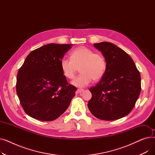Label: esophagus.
I'll return each mask as SVG.
<instances>
[{
    "instance_id": "obj_1",
    "label": "esophagus",
    "mask_w": 155,
    "mask_h": 155,
    "mask_svg": "<svg viewBox=\"0 0 155 155\" xmlns=\"http://www.w3.org/2000/svg\"><path fill=\"white\" fill-rule=\"evenodd\" d=\"M77 92L78 93H82L83 92H84V89H82V88H78Z\"/></svg>"
}]
</instances>
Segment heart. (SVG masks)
Segmentation results:
<instances>
[{"instance_id": "heart-1", "label": "heart", "mask_w": 155, "mask_h": 155, "mask_svg": "<svg viewBox=\"0 0 155 155\" xmlns=\"http://www.w3.org/2000/svg\"><path fill=\"white\" fill-rule=\"evenodd\" d=\"M60 67L63 75L70 80L75 77L79 68L81 73L71 84L78 87H84L90 84L92 80L98 81L104 77L107 63L102 54L81 46L72 51L70 58H63L61 60Z\"/></svg>"}]
</instances>
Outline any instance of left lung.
Returning a JSON list of instances; mask_svg holds the SVG:
<instances>
[{
	"label": "left lung",
	"instance_id": "obj_1",
	"mask_svg": "<svg viewBox=\"0 0 155 155\" xmlns=\"http://www.w3.org/2000/svg\"><path fill=\"white\" fill-rule=\"evenodd\" d=\"M106 60L105 74L90 88L92 98L88 107L99 119L113 120L131 112L141 92V75L127 53L109 42L94 44Z\"/></svg>",
	"mask_w": 155,
	"mask_h": 155
}]
</instances>
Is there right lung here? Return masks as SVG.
Wrapping results in <instances>:
<instances>
[{
    "mask_svg": "<svg viewBox=\"0 0 155 155\" xmlns=\"http://www.w3.org/2000/svg\"><path fill=\"white\" fill-rule=\"evenodd\" d=\"M71 45L51 43L36 49L19 68L16 92L24 112L31 117L53 120L70 105L77 88L68 84L60 62Z\"/></svg>",
    "mask_w": 155,
    "mask_h": 155,
    "instance_id": "obj_1",
    "label": "right lung"
}]
</instances>
